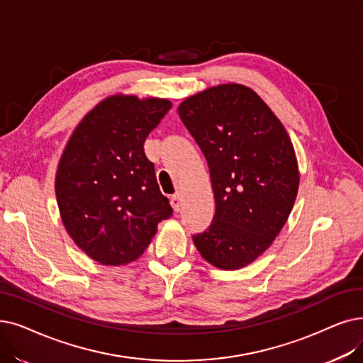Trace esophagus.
<instances>
[{"instance_id": "obj_1", "label": "esophagus", "mask_w": 363, "mask_h": 363, "mask_svg": "<svg viewBox=\"0 0 363 363\" xmlns=\"http://www.w3.org/2000/svg\"><path fill=\"white\" fill-rule=\"evenodd\" d=\"M170 204H172L173 211H175V212H179V211H181V208H182V197H181V194L172 196V197H170Z\"/></svg>"}]
</instances>
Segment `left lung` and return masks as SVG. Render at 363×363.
I'll return each mask as SVG.
<instances>
[{"label":"left lung","mask_w":363,"mask_h":363,"mask_svg":"<svg viewBox=\"0 0 363 363\" xmlns=\"http://www.w3.org/2000/svg\"><path fill=\"white\" fill-rule=\"evenodd\" d=\"M178 113L206 157L215 196L212 224L194 245L218 269L239 270L272 246L294 208L291 138L257 91L238 83L199 91Z\"/></svg>","instance_id":"1"}]
</instances>
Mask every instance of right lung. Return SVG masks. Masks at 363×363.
<instances>
[{
    "instance_id": "add662e5",
    "label": "right lung",
    "mask_w": 363,
    "mask_h": 363,
    "mask_svg": "<svg viewBox=\"0 0 363 363\" xmlns=\"http://www.w3.org/2000/svg\"><path fill=\"white\" fill-rule=\"evenodd\" d=\"M170 108L160 98L108 96L78 123L60 155L55 191L62 223L99 264L138 259L160 220L172 215L144 151Z\"/></svg>"
}]
</instances>
